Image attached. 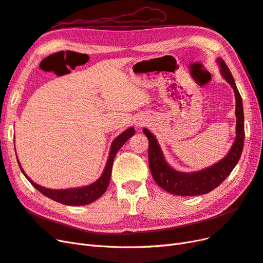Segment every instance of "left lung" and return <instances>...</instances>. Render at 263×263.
Wrapping results in <instances>:
<instances>
[{"label":"left lung","instance_id":"obj_1","mask_svg":"<svg viewBox=\"0 0 263 263\" xmlns=\"http://www.w3.org/2000/svg\"><path fill=\"white\" fill-rule=\"evenodd\" d=\"M220 74L233 87L236 99V138L229 153L215 164L195 172H181L173 169L165 161L162 150L158 144L155 135L147 128L142 129L149 140L148 160L149 168L157 184L166 192L180 196H194L211 192L224 181L238 163L245 142V118L242 100L238 91L234 78L225 61L217 58Z\"/></svg>","mask_w":263,"mask_h":263}]
</instances>
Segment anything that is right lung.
<instances>
[{"mask_svg": "<svg viewBox=\"0 0 263 263\" xmlns=\"http://www.w3.org/2000/svg\"><path fill=\"white\" fill-rule=\"evenodd\" d=\"M135 135V129L134 127H129L127 128L125 132H123L119 136H117L113 142L112 146H110L109 150V156L107 159L106 165L104 168V171H103L102 176L93 182L92 184L82 186V187H73V189H65V190H51V189H47L44 186H41L36 184L35 182L31 181L27 174L24 172L22 165L17 159V162L20 168L23 172L24 176L26 177V179L31 183L35 189H37L39 192L43 193L45 196L51 198V200L65 204V205H72V206H81V205H87L94 201H97L99 197H101L104 192L106 191L108 183L110 180V174H112V168H113V161L116 154L118 153V150L123 147L125 142L128 140L130 137H133Z\"/></svg>", "mask_w": 263, "mask_h": 263, "instance_id": "add662e5", "label": "right lung"}]
</instances>
